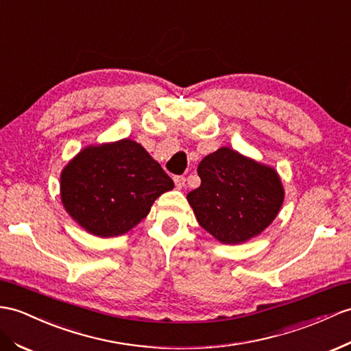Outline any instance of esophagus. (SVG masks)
<instances>
[{"instance_id": "obj_1", "label": "esophagus", "mask_w": 351, "mask_h": 351, "mask_svg": "<svg viewBox=\"0 0 351 351\" xmlns=\"http://www.w3.org/2000/svg\"><path fill=\"white\" fill-rule=\"evenodd\" d=\"M174 183H176L177 189H183V187L186 186V178L183 176H177V177H174Z\"/></svg>"}]
</instances>
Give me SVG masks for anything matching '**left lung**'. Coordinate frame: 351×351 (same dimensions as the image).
I'll list each match as a JSON object with an SVG mask.
<instances>
[{
	"label": "left lung",
	"mask_w": 351,
	"mask_h": 351,
	"mask_svg": "<svg viewBox=\"0 0 351 351\" xmlns=\"http://www.w3.org/2000/svg\"><path fill=\"white\" fill-rule=\"evenodd\" d=\"M201 186L187 193L198 223L223 244H241L267 229L285 201L277 171L220 147L198 165Z\"/></svg>",
	"instance_id": "8db88e82"
}]
</instances>
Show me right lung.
Segmentation results:
<instances>
[{"instance_id":"obj_1","label":"right lung","mask_w":351,"mask_h":351,"mask_svg":"<svg viewBox=\"0 0 351 351\" xmlns=\"http://www.w3.org/2000/svg\"><path fill=\"white\" fill-rule=\"evenodd\" d=\"M173 187L158 162L131 138L86 146L61 173L65 211L86 232L102 238L131 230Z\"/></svg>"}]
</instances>
